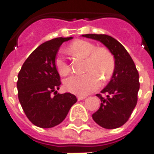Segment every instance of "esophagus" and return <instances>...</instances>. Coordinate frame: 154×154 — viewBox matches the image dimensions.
Returning a JSON list of instances; mask_svg holds the SVG:
<instances>
[{"mask_svg": "<svg viewBox=\"0 0 154 154\" xmlns=\"http://www.w3.org/2000/svg\"><path fill=\"white\" fill-rule=\"evenodd\" d=\"M86 96H78L77 97V100H84L85 98H86Z\"/></svg>", "mask_w": 154, "mask_h": 154, "instance_id": "1", "label": "esophagus"}]
</instances>
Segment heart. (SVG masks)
<instances>
[{
	"label": "heart",
	"instance_id": "obj_1",
	"mask_svg": "<svg viewBox=\"0 0 154 154\" xmlns=\"http://www.w3.org/2000/svg\"><path fill=\"white\" fill-rule=\"evenodd\" d=\"M68 52L74 56L87 58L86 71L82 75H73L64 82L65 89L77 95H87L97 91L101 85L100 79L106 82L112 77L116 69L114 54L106 47H97L89 41L74 40L67 48ZM55 67L62 76L70 73L71 67L63 57L57 55L55 58Z\"/></svg>",
	"mask_w": 154,
	"mask_h": 154
}]
</instances>
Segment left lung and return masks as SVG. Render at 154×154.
<instances>
[{"instance_id": "left-lung-1", "label": "left lung", "mask_w": 154, "mask_h": 154, "mask_svg": "<svg viewBox=\"0 0 154 154\" xmlns=\"http://www.w3.org/2000/svg\"><path fill=\"white\" fill-rule=\"evenodd\" d=\"M83 36L101 42L115 56L116 69L110 82L100 91L101 94H97L101 103L92 118L105 129L119 128L128 121L138 101V70L129 53L116 38L95 34Z\"/></svg>"}]
</instances>
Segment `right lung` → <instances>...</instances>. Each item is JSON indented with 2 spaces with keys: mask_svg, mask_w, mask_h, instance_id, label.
Listing matches in <instances>:
<instances>
[{
  "mask_svg": "<svg viewBox=\"0 0 154 154\" xmlns=\"http://www.w3.org/2000/svg\"><path fill=\"white\" fill-rule=\"evenodd\" d=\"M71 38L60 37L39 45L27 57L18 74L20 103L29 121L40 128L59 125L77 102L73 94L57 91L61 81L55 58L61 44Z\"/></svg>",
  "mask_w": 154,
  "mask_h": 154,
  "instance_id": "obj_1",
  "label": "right lung"
}]
</instances>
